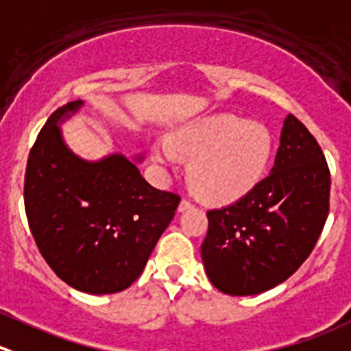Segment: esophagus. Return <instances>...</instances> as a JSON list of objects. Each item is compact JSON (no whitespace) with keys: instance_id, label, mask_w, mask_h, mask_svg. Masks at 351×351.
Instances as JSON below:
<instances>
[{"instance_id":"esophagus-1","label":"esophagus","mask_w":351,"mask_h":351,"mask_svg":"<svg viewBox=\"0 0 351 351\" xmlns=\"http://www.w3.org/2000/svg\"><path fill=\"white\" fill-rule=\"evenodd\" d=\"M190 207H193V202H192V200H189V199H182V202H180V206H178V210H180V213H183V210L190 209Z\"/></svg>"}]
</instances>
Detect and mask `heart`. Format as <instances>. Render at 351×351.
Returning <instances> with one entry per match:
<instances>
[{"label": "heart", "mask_w": 351, "mask_h": 351, "mask_svg": "<svg viewBox=\"0 0 351 351\" xmlns=\"http://www.w3.org/2000/svg\"><path fill=\"white\" fill-rule=\"evenodd\" d=\"M152 161L171 166L190 159L189 183L209 202H231L262 180L273 156V137L264 125L231 114L200 118L151 147Z\"/></svg>", "instance_id": "1"}]
</instances>
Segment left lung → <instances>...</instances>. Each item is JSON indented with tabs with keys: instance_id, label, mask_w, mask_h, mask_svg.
Listing matches in <instances>:
<instances>
[{
	"instance_id": "1",
	"label": "left lung",
	"mask_w": 351,
	"mask_h": 351,
	"mask_svg": "<svg viewBox=\"0 0 351 351\" xmlns=\"http://www.w3.org/2000/svg\"><path fill=\"white\" fill-rule=\"evenodd\" d=\"M329 190L321 145L288 114L269 175L240 200L207 213L200 254L210 283L226 295L247 297L287 281L321 237Z\"/></svg>"
}]
</instances>
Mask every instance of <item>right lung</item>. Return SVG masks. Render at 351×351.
Masks as SVG:
<instances>
[{"instance_id":"right-lung-1","label":"right lung","mask_w":351,"mask_h":351,"mask_svg":"<svg viewBox=\"0 0 351 351\" xmlns=\"http://www.w3.org/2000/svg\"><path fill=\"white\" fill-rule=\"evenodd\" d=\"M80 106L82 101H73L58 108L30 149L23 185L27 219L60 280L90 295L118 293L142 274L180 197L149 185L121 154L96 162L75 156L58 123Z\"/></svg>"}]
</instances>
